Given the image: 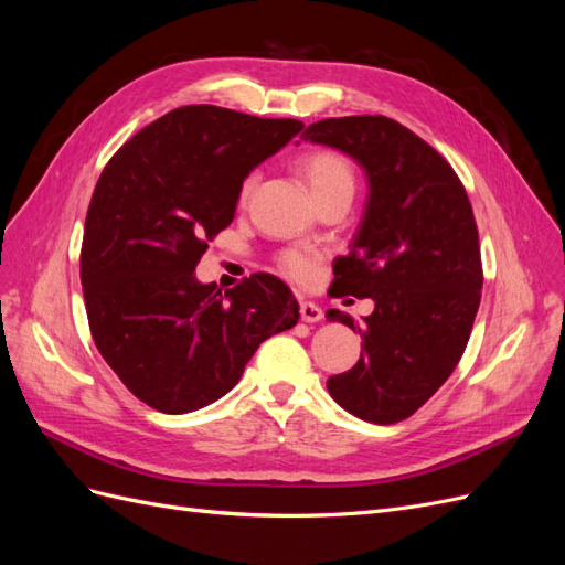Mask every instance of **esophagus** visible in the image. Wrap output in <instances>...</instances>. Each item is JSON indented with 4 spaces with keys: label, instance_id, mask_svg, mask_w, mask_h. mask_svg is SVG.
I'll use <instances>...</instances> for the list:
<instances>
[{
    "label": "esophagus",
    "instance_id": "1",
    "mask_svg": "<svg viewBox=\"0 0 565 565\" xmlns=\"http://www.w3.org/2000/svg\"><path fill=\"white\" fill-rule=\"evenodd\" d=\"M299 313H301L303 322H318V320H322V309H320L318 303H313V301H303L301 299Z\"/></svg>",
    "mask_w": 565,
    "mask_h": 565
}]
</instances>
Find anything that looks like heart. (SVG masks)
<instances>
[{
	"label": "heart",
	"mask_w": 565,
	"mask_h": 565,
	"mask_svg": "<svg viewBox=\"0 0 565 565\" xmlns=\"http://www.w3.org/2000/svg\"><path fill=\"white\" fill-rule=\"evenodd\" d=\"M297 169L309 183L316 200L334 191H353V169L334 150H309L297 160ZM256 188V174H249L241 185V202H247ZM320 254L301 247H289L278 256V270L285 278L309 285L318 276Z\"/></svg>",
	"instance_id": "obj_1"
}]
</instances>
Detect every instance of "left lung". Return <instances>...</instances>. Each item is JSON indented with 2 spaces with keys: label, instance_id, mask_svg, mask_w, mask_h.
<instances>
[{
  "label": "left lung",
  "instance_id": "obj_1",
  "mask_svg": "<svg viewBox=\"0 0 565 565\" xmlns=\"http://www.w3.org/2000/svg\"><path fill=\"white\" fill-rule=\"evenodd\" d=\"M306 141L347 152L370 193L351 252L334 262V297L374 299L361 361L328 380L330 396L372 424L415 415L457 367L481 303L483 266L471 202L455 169L384 115L330 117ZM330 320L355 330L351 316Z\"/></svg>",
  "mask_w": 565,
  "mask_h": 565
}]
</instances>
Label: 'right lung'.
Here are the masks:
<instances>
[{"mask_svg": "<svg viewBox=\"0 0 565 565\" xmlns=\"http://www.w3.org/2000/svg\"><path fill=\"white\" fill-rule=\"evenodd\" d=\"M303 129L299 119L183 106L119 148L84 221L79 278L94 344L122 384L164 415L218 401L299 303L270 273L221 295L195 280L231 226L252 169Z\"/></svg>", "mask_w": 565, "mask_h": 565, "instance_id": "right-lung-1", "label": "right lung"}]
</instances>
